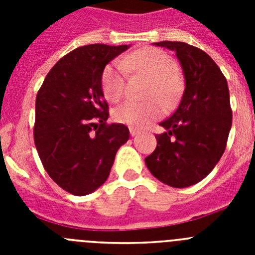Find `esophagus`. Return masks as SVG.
<instances>
[{
	"instance_id": "1",
	"label": "esophagus",
	"mask_w": 255,
	"mask_h": 255,
	"mask_svg": "<svg viewBox=\"0 0 255 255\" xmlns=\"http://www.w3.org/2000/svg\"><path fill=\"white\" fill-rule=\"evenodd\" d=\"M138 134H139L138 130H135V129H132V128H130V135H131V136H136Z\"/></svg>"
}]
</instances>
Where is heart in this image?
Returning a JSON list of instances; mask_svg holds the SVG:
<instances>
[{"label":"heart","instance_id":"heart-1","mask_svg":"<svg viewBox=\"0 0 255 255\" xmlns=\"http://www.w3.org/2000/svg\"><path fill=\"white\" fill-rule=\"evenodd\" d=\"M126 70L152 79L148 97H157L164 106H171L179 97L181 83L177 76V65L171 56L158 48H141L114 61L102 73V92L106 100L117 102L123 98L126 85ZM162 105L157 100L148 102L128 101L112 112L115 121L134 128H143L162 115Z\"/></svg>","mask_w":255,"mask_h":255}]
</instances>
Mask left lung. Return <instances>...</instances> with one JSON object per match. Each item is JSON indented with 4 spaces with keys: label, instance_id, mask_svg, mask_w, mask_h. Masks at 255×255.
I'll list each match as a JSON object with an SVG mask.
<instances>
[{
    "label": "left lung",
    "instance_id": "left-lung-1",
    "mask_svg": "<svg viewBox=\"0 0 255 255\" xmlns=\"http://www.w3.org/2000/svg\"><path fill=\"white\" fill-rule=\"evenodd\" d=\"M154 46L176 53L185 89L177 110L159 125L157 147L145 158L155 179L172 188H188L215 168L226 148L233 124L226 78L206 52L184 42Z\"/></svg>",
    "mask_w": 255,
    "mask_h": 255
}]
</instances>
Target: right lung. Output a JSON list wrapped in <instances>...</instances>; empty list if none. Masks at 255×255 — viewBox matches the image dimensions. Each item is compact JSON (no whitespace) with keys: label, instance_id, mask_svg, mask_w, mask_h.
I'll list each match as a JSON object with an SVG mask.
<instances>
[{"label":"right lung","instance_id":"1","mask_svg":"<svg viewBox=\"0 0 255 255\" xmlns=\"http://www.w3.org/2000/svg\"><path fill=\"white\" fill-rule=\"evenodd\" d=\"M129 47L97 43L74 49L49 70L37 94V152L49 177L76 197L105 184L117 150L129 140L125 125L106 124L101 84L106 65Z\"/></svg>","mask_w":255,"mask_h":255}]
</instances>
